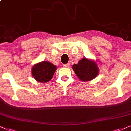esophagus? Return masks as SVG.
Returning <instances> with one entry per match:
<instances>
[{
  "label": "esophagus",
  "mask_w": 131,
  "mask_h": 131,
  "mask_svg": "<svg viewBox=\"0 0 131 131\" xmlns=\"http://www.w3.org/2000/svg\"><path fill=\"white\" fill-rule=\"evenodd\" d=\"M69 66H70V64H69V63H67V64H63V67H64V68H69Z\"/></svg>",
  "instance_id": "1"
}]
</instances>
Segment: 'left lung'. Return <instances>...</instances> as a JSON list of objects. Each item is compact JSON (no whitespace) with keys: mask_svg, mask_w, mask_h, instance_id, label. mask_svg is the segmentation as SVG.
Returning a JSON list of instances; mask_svg holds the SVG:
<instances>
[{"mask_svg":"<svg viewBox=\"0 0 131 131\" xmlns=\"http://www.w3.org/2000/svg\"><path fill=\"white\" fill-rule=\"evenodd\" d=\"M72 69L77 77L83 82H88L97 77L99 74L98 66L93 60L83 58L78 64H74Z\"/></svg>","mask_w":131,"mask_h":131,"instance_id":"8db88e82","label":"left lung"}]
</instances>
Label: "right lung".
<instances>
[{
    "instance_id": "right-lung-1",
    "label": "right lung",
    "mask_w": 131,
    "mask_h": 131,
    "mask_svg": "<svg viewBox=\"0 0 131 131\" xmlns=\"http://www.w3.org/2000/svg\"><path fill=\"white\" fill-rule=\"evenodd\" d=\"M57 67L49 62L43 61L33 66L32 75L37 82L46 83L53 77Z\"/></svg>"
}]
</instances>
